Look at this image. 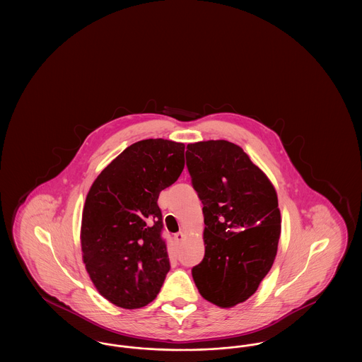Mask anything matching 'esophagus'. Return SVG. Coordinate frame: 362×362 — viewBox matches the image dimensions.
<instances>
[{"label":"esophagus","mask_w":362,"mask_h":362,"mask_svg":"<svg viewBox=\"0 0 362 362\" xmlns=\"http://www.w3.org/2000/svg\"><path fill=\"white\" fill-rule=\"evenodd\" d=\"M185 238H186V235H185L183 232H177V233L173 236V240L176 241V243H179V241L185 240Z\"/></svg>","instance_id":"obj_1"}]
</instances>
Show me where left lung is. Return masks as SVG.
Instances as JSON below:
<instances>
[{
	"mask_svg": "<svg viewBox=\"0 0 362 362\" xmlns=\"http://www.w3.org/2000/svg\"><path fill=\"white\" fill-rule=\"evenodd\" d=\"M186 158L205 223V258L192 267V278L205 300L232 308L257 292L274 263L281 236L276 191L229 141L189 144Z\"/></svg>",
	"mask_w": 362,
	"mask_h": 362,
	"instance_id": "1",
	"label": "left lung"
}]
</instances>
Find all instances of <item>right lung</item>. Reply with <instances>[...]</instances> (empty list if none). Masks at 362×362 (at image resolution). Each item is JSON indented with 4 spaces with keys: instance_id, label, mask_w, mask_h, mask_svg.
Masks as SVG:
<instances>
[{
    "instance_id": "obj_1",
    "label": "right lung",
    "mask_w": 362,
    "mask_h": 362,
    "mask_svg": "<svg viewBox=\"0 0 362 362\" xmlns=\"http://www.w3.org/2000/svg\"><path fill=\"white\" fill-rule=\"evenodd\" d=\"M183 168L185 144L142 139L115 157L88 191L83 262L98 292L117 307H145L164 284L170 259L157 199Z\"/></svg>"
}]
</instances>
